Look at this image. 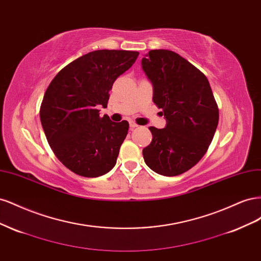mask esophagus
<instances>
[{
  "instance_id": "34e87169",
  "label": "esophagus",
  "mask_w": 261,
  "mask_h": 261,
  "mask_svg": "<svg viewBox=\"0 0 261 261\" xmlns=\"http://www.w3.org/2000/svg\"><path fill=\"white\" fill-rule=\"evenodd\" d=\"M136 127H138V125H137L136 123L129 122V128H130V129H134V128H136Z\"/></svg>"
}]
</instances>
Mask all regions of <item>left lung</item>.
<instances>
[{"instance_id":"1","label":"left lung","mask_w":261,"mask_h":261,"mask_svg":"<svg viewBox=\"0 0 261 261\" xmlns=\"http://www.w3.org/2000/svg\"><path fill=\"white\" fill-rule=\"evenodd\" d=\"M141 67L167 120L164 128L149 127L152 140L143 150L144 160L158 174L179 175L207 152L219 123L217 102L207 77L175 52L149 51Z\"/></svg>"}]
</instances>
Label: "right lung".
<instances>
[{"instance_id":"right-lung-1","label":"right lung","mask_w":261,"mask_h":261,"mask_svg":"<svg viewBox=\"0 0 261 261\" xmlns=\"http://www.w3.org/2000/svg\"><path fill=\"white\" fill-rule=\"evenodd\" d=\"M139 52L98 50L61 69L45 90L40 120L58 159L85 177L111 171L128 132V122L100 117L116 78L135 63Z\"/></svg>"}]
</instances>
